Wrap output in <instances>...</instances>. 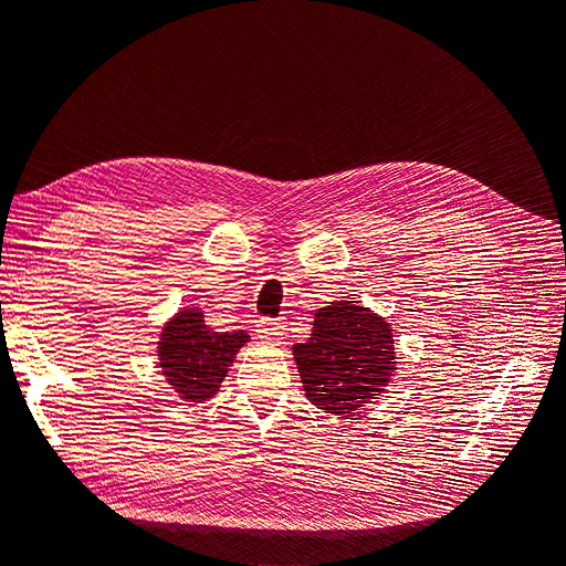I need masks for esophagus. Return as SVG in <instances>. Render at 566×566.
Listing matches in <instances>:
<instances>
[{
	"mask_svg": "<svg viewBox=\"0 0 566 566\" xmlns=\"http://www.w3.org/2000/svg\"><path fill=\"white\" fill-rule=\"evenodd\" d=\"M283 331H285V325L281 321H273V318H262L260 323L254 325L256 337L266 342V345H276V342H281L283 335H285Z\"/></svg>",
	"mask_w": 566,
	"mask_h": 566,
	"instance_id": "esophagus-1",
	"label": "esophagus"
}]
</instances>
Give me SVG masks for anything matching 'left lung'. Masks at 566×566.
<instances>
[{
    "label": "left lung",
    "instance_id": "8db88e82",
    "mask_svg": "<svg viewBox=\"0 0 566 566\" xmlns=\"http://www.w3.org/2000/svg\"><path fill=\"white\" fill-rule=\"evenodd\" d=\"M293 356L304 397L342 418L380 399L397 373L391 323L356 300L316 310L312 337L293 345Z\"/></svg>",
    "mask_w": 566,
    "mask_h": 566
}]
</instances>
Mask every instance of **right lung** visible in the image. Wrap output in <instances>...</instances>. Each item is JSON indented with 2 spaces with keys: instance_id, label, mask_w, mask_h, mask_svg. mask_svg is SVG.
<instances>
[{
  "instance_id": "add662e5",
  "label": "right lung",
  "mask_w": 566,
  "mask_h": 566,
  "mask_svg": "<svg viewBox=\"0 0 566 566\" xmlns=\"http://www.w3.org/2000/svg\"><path fill=\"white\" fill-rule=\"evenodd\" d=\"M250 342L245 331L217 333L198 306H181L158 333L156 356L163 378L186 403L210 401L231 370L235 354Z\"/></svg>"
}]
</instances>
